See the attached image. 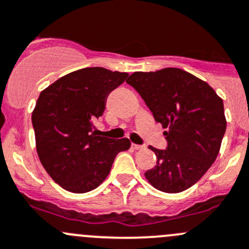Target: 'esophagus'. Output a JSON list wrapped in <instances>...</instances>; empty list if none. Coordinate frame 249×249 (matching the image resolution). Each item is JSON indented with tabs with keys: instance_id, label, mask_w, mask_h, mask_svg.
<instances>
[{
	"instance_id": "obj_1",
	"label": "esophagus",
	"mask_w": 249,
	"mask_h": 249,
	"mask_svg": "<svg viewBox=\"0 0 249 249\" xmlns=\"http://www.w3.org/2000/svg\"><path fill=\"white\" fill-rule=\"evenodd\" d=\"M132 148L134 149V150H142V149H144L145 146L144 145H138V144H132Z\"/></svg>"
}]
</instances>
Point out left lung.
Here are the masks:
<instances>
[{"label":"left lung","instance_id":"obj_1","mask_svg":"<svg viewBox=\"0 0 249 249\" xmlns=\"http://www.w3.org/2000/svg\"><path fill=\"white\" fill-rule=\"evenodd\" d=\"M126 82L167 129L166 150L149 146L158 161L145 178L165 193L186 191L202 178L220 151L226 131L222 99L207 82L179 68L134 72Z\"/></svg>","mask_w":249,"mask_h":249}]
</instances>
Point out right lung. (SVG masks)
I'll return each mask as SVG.
<instances>
[{"instance_id": "1", "label": "right lung", "mask_w": 249, "mask_h": 249, "mask_svg": "<svg viewBox=\"0 0 249 249\" xmlns=\"http://www.w3.org/2000/svg\"><path fill=\"white\" fill-rule=\"evenodd\" d=\"M128 73L88 67L63 75L40 93L32 113L35 144L42 166L56 183L72 193L100 186L127 138L96 136L94 121L105 110L108 94Z\"/></svg>"}]
</instances>
